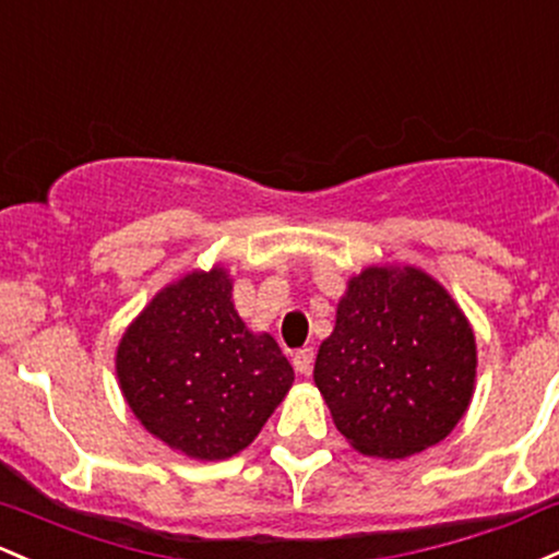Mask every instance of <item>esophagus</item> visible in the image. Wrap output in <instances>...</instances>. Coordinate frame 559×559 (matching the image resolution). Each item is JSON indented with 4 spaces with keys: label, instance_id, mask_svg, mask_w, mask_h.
I'll return each mask as SVG.
<instances>
[{
    "label": "esophagus",
    "instance_id": "1",
    "mask_svg": "<svg viewBox=\"0 0 559 559\" xmlns=\"http://www.w3.org/2000/svg\"><path fill=\"white\" fill-rule=\"evenodd\" d=\"M312 358H316L312 347L297 349V353H294V358H292L294 371H297V373H310L312 371Z\"/></svg>",
    "mask_w": 559,
    "mask_h": 559
}]
</instances>
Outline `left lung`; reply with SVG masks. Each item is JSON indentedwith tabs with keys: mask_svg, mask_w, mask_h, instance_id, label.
Returning a JSON list of instances; mask_svg holds the SVG:
<instances>
[{
	"mask_svg": "<svg viewBox=\"0 0 559 559\" xmlns=\"http://www.w3.org/2000/svg\"><path fill=\"white\" fill-rule=\"evenodd\" d=\"M475 366V334L438 281L416 267H366L349 281L312 377L355 449L406 459L456 427Z\"/></svg>",
	"mask_w": 559,
	"mask_h": 559,
	"instance_id": "obj_1",
	"label": "left lung"
}]
</instances>
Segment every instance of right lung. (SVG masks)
<instances>
[{
	"label": "right lung",
	"mask_w": 559,
	"mask_h": 559,
	"mask_svg": "<svg viewBox=\"0 0 559 559\" xmlns=\"http://www.w3.org/2000/svg\"><path fill=\"white\" fill-rule=\"evenodd\" d=\"M230 292L223 267L188 273L153 297L116 349L140 425L206 462L247 449L294 382L278 342L243 326Z\"/></svg>",
	"instance_id": "add662e5"
}]
</instances>
